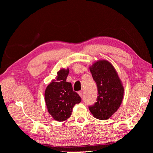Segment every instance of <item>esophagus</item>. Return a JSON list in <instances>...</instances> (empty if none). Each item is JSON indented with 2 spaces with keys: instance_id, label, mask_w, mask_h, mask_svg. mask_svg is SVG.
I'll list each match as a JSON object with an SVG mask.
<instances>
[{
  "instance_id": "esophagus-1",
  "label": "esophagus",
  "mask_w": 153,
  "mask_h": 153,
  "mask_svg": "<svg viewBox=\"0 0 153 153\" xmlns=\"http://www.w3.org/2000/svg\"><path fill=\"white\" fill-rule=\"evenodd\" d=\"M78 94H79V96H80V97H82V94H83V92H82V91H80L78 92Z\"/></svg>"
}]
</instances>
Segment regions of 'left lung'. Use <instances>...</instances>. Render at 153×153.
<instances>
[{
	"mask_svg": "<svg viewBox=\"0 0 153 153\" xmlns=\"http://www.w3.org/2000/svg\"><path fill=\"white\" fill-rule=\"evenodd\" d=\"M89 69L98 91L96 103L89 106V110L96 119H108L122 103L124 92L123 83L114 66L106 60L94 62Z\"/></svg>",
	"mask_w": 153,
	"mask_h": 153,
	"instance_id": "1",
	"label": "left lung"
}]
</instances>
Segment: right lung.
<instances>
[{
    "label": "right lung",
    "instance_id": "right-lung-1",
    "mask_svg": "<svg viewBox=\"0 0 153 153\" xmlns=\"http://www.w3.org/2000/svg\"><path fill=\"white\" fill-rule=\"evenodd\" d=\"M69 69H61L46 88L45 100L48 113L57 121H64L71 116L73 106L81 101L74 92L71 84L66 82Z\"/></svg>",
    "mask_w": 153,
    "mask_h": 153
}]
</instances>
